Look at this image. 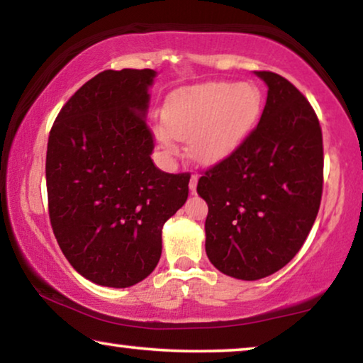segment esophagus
<instances>
[{
    "mask_svg": "<svg viewBox=\"0 0 363 363\" xmlns=\"http://www.w3.org/2000/svg\"><path fill=\"white\" fill-rule=\"evenodd\" d=\"M196 183H198V175H191V178H190V191L191 193L196 191Z\"/></svg>",
    "mask_w": 363,
    "mask_h": 363,
    "instance_id": "1",
    "label": "esophagus"
}]
</instances>
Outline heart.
<instances>
[{
  "instance_id": "b5f03b06",
  "label": "heart",
  "mask_w": 363,
  "mask_h": 363,
  "mask_svg": "<svg viewBox=\"0 0 363 363\" xmlns=\"http://www.w3.org/2000/svg\"><path fill=\"white\" fill-rule=\"evenodd\" d=\"M259 89L250 82H205L182 87L167 99L165 125L155 135L167 152L175 138L186 140L198 162L213 163L231 155L256 125L261 113Z\"/></svg>"
}]
</instances>
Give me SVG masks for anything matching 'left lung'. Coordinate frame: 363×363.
Segmentation results:
<instances>
[{
    "label": "left lung",
    "instance_id": "1",
    "mask_svg": "<svg viewBox=\"0 0 363 363\" xmlns=\"http://www.w3.org/2000/svg\"><path fill=\"white\" fill-rule=\"evenodd\" d=\"M267 84L259 123L231 155L203 173L206 255L223 274L256 281L297 255L319 213L324 147L319 118L286 77Z\"/></svg>",
    "mask_w": 363,
    "mask_h": 363
}]
</instances>
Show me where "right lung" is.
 <instances>
[{
	"mask_svg": "<svg viewBox=\"0 0 363 363\" xmlns=\"http://www.w3.org/2000/svg\"><path fill=\"white\" fill-rule=\"evenodd\" d=\"M155 71H104L64 104L48 140L49 220L57 245L86 279L128 287L162 255V228L185 205L190 173L150 158L148 87Z\"/></svg>",
	"mask_w": 363,
	"mask_h": 363,
	"instance_id": "add662e5",
	"label": "right lung"
}]
</instances>
